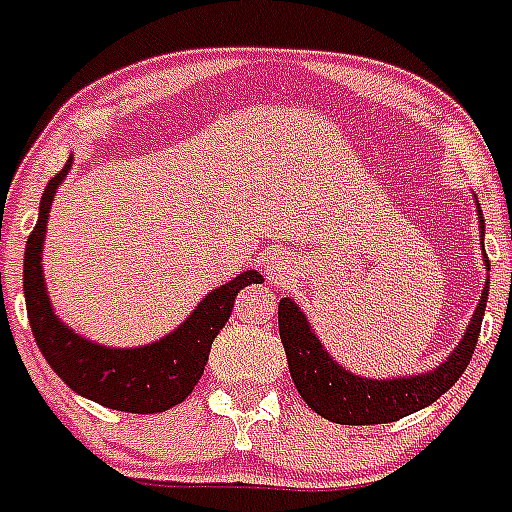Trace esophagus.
I'll return each instance as SVG.
<instances>
[{
    "mask_svg": "<svg viewBox=\"0 0 512 512\" xmlns=\"http://www.w3.org/2000/svg\"><path fill=\"white\" fill-rule=\"evenodd\" d=\"M266 269H269L271 274H274V271H279V264L274 259H269V261H266Z\"/></svg>",
    "mask_w": 512,
    "mask_h": 512,
    "instance_id": "1",
    "label": "esophagus"
}]
</instances>
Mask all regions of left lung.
<instances>
[{
  "mask_svg": "<svg viewBox=\"0 0 512 512\" xmlns=\"http://www.w3.org/2000/svg\"><path fill=\"white\" fill-rule=\"evenodd\" d=\"M479 215H482V210H479ZM479 228L485 235V220H479ZM482 251H485V246H482ZM485 266L490 271L487 253ZM487 295H490V279L482 289V300H479L472 323H469L467 333H464L454 354L433 372L415 374L408 379H361L346 372L320 346L300 307L289 297H282L279 300V338H282L289 374L295 379L297 392L315 413L323 415L330 423L341 425L395 423L405 415L428 408L443 392L454 387L456 379L464 374L467 364L472 361L479 328H482V315H485L487 307Z\"/></svg>",
  "mask_w": 512,
  "mask_h": 512,
  "instance_id": "8db88e82",
  "label": "left lung"
}]
</instances>
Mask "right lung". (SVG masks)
Returning <instances> with one entry per match:
<instances>
[{"label": "right lung", "instance_id": "right-lung-1", "mask_svg": "<svg viewBox=\"0 0 512 512\" xmlns=\"http://www.w3.org/2000/svg\"><path fill=\"white\" fill-rule=\"evenodd\" d=\"M69 169L71 158L45 187L38 223L25 248L22 287H25L27 320L33 328L35 343L53 372L81 397L122 413H164L187 400L194 384L200 382L212 341L233 312L235 295L248 284H259L264 279L259 271H243L241 277L210 292L171 336L151 346L107 348L84 341L53 312L40 269L45 220L51 212L58 184L69 174Z\"/></svg>", "mask_w": 512, "mask_h": 512}]
</instances>
